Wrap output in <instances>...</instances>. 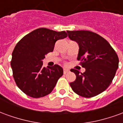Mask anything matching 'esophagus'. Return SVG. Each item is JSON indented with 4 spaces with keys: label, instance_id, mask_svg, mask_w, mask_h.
<instances>
[{
    "label": "esophagus",
    "instance_id": "1",
    "mask_svg": "<svg viewBox=\"0 0 123 123\" xmlns=\"http://www.w3.org/2000/svg\"><path fill=\"white\" fill-rule=\"evenodd\" d=\"M69 70L67 69V68H64V70H63V72H64V74H67V73H68V72H69Z\"/></svg>",
    "mask_w": 123,
    "mask_h": 123
}]
</instances>
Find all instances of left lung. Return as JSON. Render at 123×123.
Masks as SVG:
<instances>
[{
    "label": "left lung",
    "mask_w": 123,
    "mask_h": 123,
    "mask_svg": "<svg viewBox=\"0 0 123 123\" xmlns=\"http://www.w3.org/2000/svg\"><path fill=\"white\" fill-rule=\"evenodd\" d=\"M70 39L78 45V60H82L86 71H70L76 78L70 86L78 95L92 98L105 90L119 67V58L111 45L101 36L90 31H67Z\"/></svg>",
    "instance_id": "left-lung-1"
}]
</instances>
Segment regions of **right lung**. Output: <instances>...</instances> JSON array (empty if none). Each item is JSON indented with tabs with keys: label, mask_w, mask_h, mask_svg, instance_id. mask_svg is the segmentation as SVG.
<instances>
[{
	"label": "right lung",
	"mask_w": 123,
	"mask_h": 123,
	"mask_svg": "<svg viewBox=\"0 0 123 123\" xmlns=\"http://www.w3.org/2000/svg\"><path fill=\"white\" fill-rule=\"evenodd\" d=\"M67 37L64 31L39 28L17 43L10 64L16 85L26 95L39 98L53 91L63 74V68L58 64L45 68L43 66V60L46 54L53 51L56 41Z\"/></svg>",
	"instance_id": "right-lung-1"
}]
</instances>
